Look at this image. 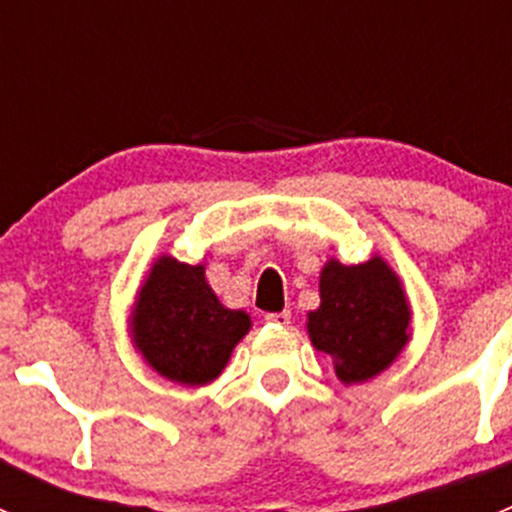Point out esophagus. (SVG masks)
<instances>
[{
	"label": "esophagus",
	"mask_w": 512,
	"mask_h": 512,
	"mask_svg": "<svg viewBox=\"0 0 512 512\" xmlns=\"http://www.w3.org/2000/svg\"><path fill=\"white\" fill-rule=\"evenodd\" d=\"M267 324H275V327H287L289 322H292V312L285 309V312H272L265 317Z\"/></svg>",
	"instance_id": "34e87169"
}]
</instances>
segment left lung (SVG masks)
I'll use <instances>...</instances> for the list:
<instances>
[{
    "label": "left lung",
    "instance_id": "obj_1",
    "mask_svg": "<svg viewBox=\"0 0 512 512\" xmlns=\"http://www.w3.org/2000/svg\"><path fill=\"white\" fill-rule=\"evenodd\" d=\"M319 297V307L307 314L309 339L317 352L332 356L344 384L381 374L409 342V299L381 257L364 265L329 260L319 277Z\"/></svg>",
    "mask_w": 512,
    "mask_h": 512
}]
</instances>
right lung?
Here are the masks:
<instances>
[{
    "label": "right lung",
    "instance_id": "add662e5",
    "mask_svg": "<svg viewBox=\"0 0 512 512\" xmlns=\"http://www.w3.org/2000/svg\"><path fill=\"white\" fill-rule=\"evenodd\" d=\"M128 327L153 371L175 384L205 386L218 379L252 322L242 309L220 304L203 265L163 255L138 289Z\"/></svg>",
    "mask_w": 512,
    "mask_h": 512
}]
</instances>
